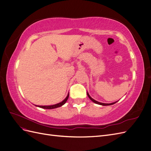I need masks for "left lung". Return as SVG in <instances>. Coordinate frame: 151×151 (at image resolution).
<instances>
[{
    "instance_id": "obj_1",
    "label": "left lung",
    "mask_w": 151,
    "mask_h": 151,
    "mask_svg": "<svg viewBox=\"0 0 151 151\" xmlns=\"http://www.w3.org/2000/svg\"><path fill=\"white\" fill-rule=\"evenodd\" d=\"M87 94H88V97L89 98V99L91 100V101H93V102H94V103H96V104H100V105H103V106H108V105H111V104H115V103H116V102H115V103H109V104H107V103H99V102H98V101H96V100L93 99L92 98H91V97L90 96L89 94L88 93H87Z\"/></svg>"
}]
</instances>
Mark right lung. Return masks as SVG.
<instances>
[{"label": "right lung", "mask_w": 151, "mask_h": 151, "mask_svg": "<svg viewBox=\"0 0 151 151\" xmlns=\"http://www.w3.org/2000/svg\"><path fill=\"white\" fill-rule=\"evenodd\" d=\"M68 96H69V94H68L67 96L66 97V98L60 103H58V104H54V105H51V106H38L40 108H44V109H53V108L60 107V106H62V105H63L66 103V101H67V99L68 98Z\"/></svg>", "instance_id": "obj_1"}]
</instances>
